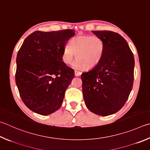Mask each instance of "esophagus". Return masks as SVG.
Here are the masks:
<instances>
[{"mask_svg":"<svg viewBox=\"0 0 150 150\" xmlns=\"http://www.w3.org/2000/svg\"><path fill=\"white\" fill-rule=\"evenodd\" d=\"M81 75V73L80 71H75V75L76 77H79Z\"/></svg>","mask_w":150,"mask_h":150,"instance_id":"obj_1","label":"esophagus"}]
</instances>
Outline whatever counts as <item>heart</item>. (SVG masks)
Returning a JSON list of instances; mask_svg holds the SVG:
<instances>
[{"label":"heart","instance_id":"heart-1","mask_svg":"<svg viewBox=\"0 0 150 150\" xmlns=\"http://www.w3.org/2000/svg\"><path fill=\"white\" fill-rule=\"evenodd\" d=\"M104 50V43L99 37L78 36L71 40L69 45L64 47L62 60L70 64L76 56V68L92 69L102 61Z\"/></svg>","mask_w":150,"mask_h":150}]
</instances>
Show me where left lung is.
I'll return each instance as SVG.
<instances>
[{
    "label": "left lung",
    "mask_w": 150,
    "mask_h": 150,
    "mask_svg": "<svg viewBox=\"0 0 150 150\" xmlns=\"http://www.w3.org/2000/svg\"><path fill=\"white\" fill-rule=\"evenodd\" d=\"M104 43L100 63L83 73V94L87 108L107 116L117 112L129 98L134 82V58L123 37L111 31H92Z\"/></svg>",
    "instance_id": "left-lung-1"
}]
</instances>
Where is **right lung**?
<instances>
[{
    "label": "right lung",
    "instance_id": "obj_1",
    "mask_svg": "<svg viewBox=\"0 0 150 150\" xmlns=\"http://www.w3.org/2000/svg\"><path fill=\"white\" fill-rule=\"evenodd\" d=\"M74 30L37 31L26 38L16 58V83L29 110L42 115L61 107L65 92L75 76L62 61L65 46Z\"/></svg>",
    "mask_w": 150,
    "mask_h": 150
}]
</instances>
